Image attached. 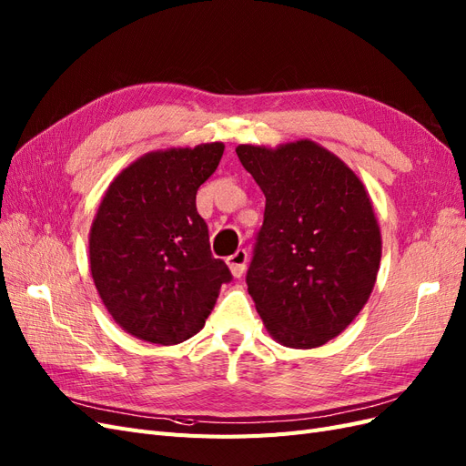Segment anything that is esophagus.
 <instances>
[{
  "instance_id": "34e87169",
  "label": "esophagus",
  "mask_w": 466,
  "mask_h": 466,
  "mask_svg": "<svg viewBox=\"0 0 466 466\" xmlns=\"http://www.w3.org/2000/svg\"><path fill=\"white\" fill-rule=\"evenodd\" d=\"M247 262H248V252L245 248H238L235 255L228 258V266L233 274V278H241L247 270Z\"/></svg>"
}]
</instances>
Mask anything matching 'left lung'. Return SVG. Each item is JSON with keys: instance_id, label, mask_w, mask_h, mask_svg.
I'll return each instance as SVG.
<instances>
[{"instance_id": "1", "label": "left lung", "mask_w": 466, "mask_h": 466, "mask_svg": "<svg viewBox=\"0 0 466 466\" xmlns=\"http://www.w3.org/2000/svg\"><path fill=\"white\" fill-rule=\"evenodd\" d=\"M266 196L247 286L264 327L288 348L348 329L373 291L380 229L360 177L311 139L237 146Z\"/></svg>"}]
</instances>
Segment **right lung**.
<instances>
[{"label":"right lung","mask_w":466,"mask_h":466,"mask_svg":"<svg viewBox=\"0 0 466 466\" xmlns=\"http://www.w3.org/2000/svg\"><path fill=\"white\" fill-rule=\"evenodd\" d=\"M225 146L149 151L110 182L89 231L95 288L118 327L149 344L200 332L221 284L196 192L216 173Z\"/></svg>","instance_id":"right-lung-1"}]
</instances>
